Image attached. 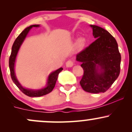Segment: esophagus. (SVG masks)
Here are the masks:
<instances>
[{
	"instance_id": "esophagus-1",
	"label": "esophagus",
	"mask_w": 132,
	"mask_h": 132,
	"mask_svg": "<svg viewBox=\"0 0 132 132\" xmlns=\"http://www.w3.org/2000/svg\"><path fill=\"white\" fill-rule=\"evenodd\" d=\"M73 65H74V63H73V61H72V60H69V61H68L66 63V67H68V68L72 67Z\"/></svg>"
}]
</instances>
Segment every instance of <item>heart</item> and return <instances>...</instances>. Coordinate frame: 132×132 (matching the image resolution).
Listing matches in <instances>:
<instances>
[{
  "instance_id": "obj_1",
  "label": "heart",
  "mask_w": 132,
  "mask_h": 132,
  "mask_svg": "<svg viewBox=\"0 0 132 132\" xmlns=\"http://www.w3.org/2000/svg\"><path fill=\"white\" fill-rule=\"evenodd\" d=\"M78 43L80 46H83V45H85L86 40L84 38H80L78 40Z\"/></svg>"
}]
</instances>
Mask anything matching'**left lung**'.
Returning <instances> with one entry per match:
<instances>
[{
    "mask_svg": "<svg viewBox=\"0 0 132 132\" xmlns=\"http://www.w3.org/2000/svg\"><path fill=\"white\" fill-rule=\"evenodd\" d=\"M96 40L76 54L84 70L80 84L87 92H105L119 77L121 56L116 39L107 30L90 25Z\"/></svg>",
    "mask_w": 132,
    "mask_h": 132,
    "instance_id": "1",
    "label": "left lung"
}]
</instances>
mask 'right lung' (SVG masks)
I'll return each instance as SVG.
<instances>
[{
  "label": "right lung",
  "mask_w": 132,
  "mask_h": 132,
  "mask_svg": "<svg viewBox=\"0 0 132 132\" xmlns=\"http://www.w3.org/2000/svg\"><path fill=\"white\" fill-rule=\"evenodd\" d=\"M40 25H30V27L25 28L19 35V37L16 38V40H15L14 43L13 44L12 48L11 54H10V58H9V68H10V75H11L12 79L13 82L15 83V84L19 87V89L23 93L29 97L43 96V95L48 94L50 92L52 91L54 86H55L59 73L63 69V68H60L58 69H57V70L51 72L49 76H48V79H47L46 86L42 89H31L25 88L23 86H22V84L18 81L17 78L16 77L15 72V64L16 57V56H17L18 52H19L20 48L22 46L25 39L26 38L27 35L29 33L30 30L33 27H40Z\"/></svg>",
  "instance_id": "right-lung-1"
}]
</instances>
